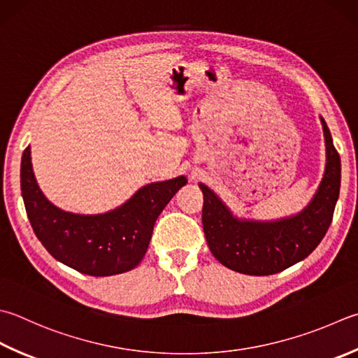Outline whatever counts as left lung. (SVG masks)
Wrapping results in <instances>:
<instances>
[{
	"instance_id": "left-lung-1",
	"label": "left lung",
	"mask_w": 358,
	"mask_h": 358,
	"mask_svg": "<svg viewBox=\"0 0 358 358\" xmlns=\"http://www.w3.org/2000/svg\"><path fill=\"white\" fill-rule=\"evenodd\" d=\"M326 141V170L306 208L292 217L260 221L238 218L217 193L199 184L204 194L202 226L210 252L229 269L249 275L284 271L304 260L324 238L332 222L341 184V160L321 117Z\"/></svg>"
}]
</instances>
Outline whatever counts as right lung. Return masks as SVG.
Returning a JSON list of instances; mask_svg holds the SVG:
<instances>
[{"label": "right lung", "mask_w": 358, "mask_h": 358, "mask_svg": "<svg viewBox=\"0 0 358 358\" xmlns=\"http://www.w3.org/2000/svg\"><path fill=\"white\" fill-rule=\"evenodd\" d=\"M22 194L37 238L54 259L89 275L131 271L145 257L154 224L187 184L185 176L141 187L124 204L106 213L65 212L46 199L34 176L31 148L22 157Z\"/></svg>", "instance_id": "obj_1"}]
</instances>
